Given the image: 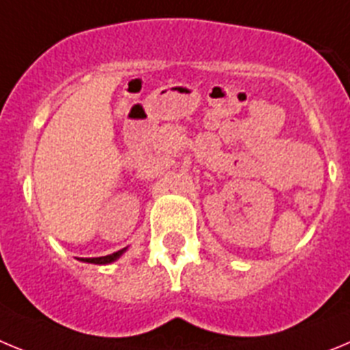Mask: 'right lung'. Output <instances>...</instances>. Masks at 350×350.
<instances>
[{"label":"right lung","instance_id":"right-lung-1","mask_svg":"<svg viewBox=\"0 0 350 350\" xmlns=\"http://www.w3.org/2000/svg\"><path fill=\"white\" fill-rule=\"evenodd\" d=\"M125 251H127V247H124V250H120V251H116V253L108 254V256L81 258V261H85V263H94V265H108V263H113V261L118 260V258H120Z\"/></svg>","mask_w":350,"mask_h":350}]
</instances>
